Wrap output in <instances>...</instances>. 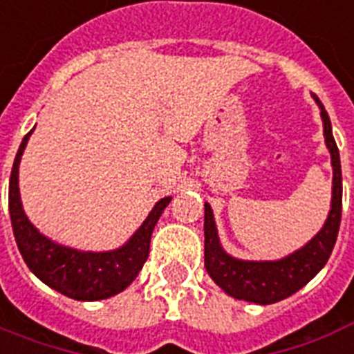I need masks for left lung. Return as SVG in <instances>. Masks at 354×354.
Returning <instances> with one entry per match:
<instances>
[{
    "mask_svg": "<svg viewBox=\"0 0 354 354\" xmlns=\"http://www.w3.org/2000/svg\"><path fill=\"white\" fill-rule=\"evenodd\" d=\"M320 107L324 122L325 146L330 153L333 166V194L330 210L324 226L310 241L289 256L274 261H250L237 259L223 248L217 234L214 210L205 203V267L210 278L216 281L228 296L245 299L259 305H270L289 298L309 283L316 274L325 267L333 248H335L338 228L342 219V168L338 146L333 137L329 115L325 111L320 98L313 95Z\"/></svg>",
    "mask_w": 354,
    "mask_h": 354,
    "instance_id": "left-lung-1",
    "label": "left lung"
}]
</instances>
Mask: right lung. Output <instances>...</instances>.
<instances>
[{
  "instance_id": "1",
  "label": "right lung",
  "mask_w": 354,
  "mask_h": 354,
  "mask_svg": "<svg viewBox=\"0 0 354 354\" xmlns=\"http://www.w3.org/2000/svg\"><path fill=\"white\" fill-rule=\"evenodd\" d=\"M32 131L34 128L19 144L8 183V212L14 237L24 261L39 281H44L50 289L58 290L67 298L78 301H98L122 292L142 270V265L148 259L153 228L171 197H162L159 203H155L137 232L122 247L115 250L91 252L53 241L25 216L19 195V162Z\"/></svg>"
}]
</instances>
